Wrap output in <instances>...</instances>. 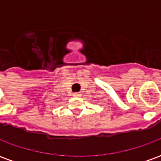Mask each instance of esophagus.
<instances>
[{"label": "esophagus", "mask_w": 161, "mask_h": 161, "mask_svg": "<svg viewBox=\"0 0 161 161\" xmlns=\"http://www.w3.org/2000/svg\"><path fill=\"white\" fill-rule=\"evenodd\" d=\"M72 96L75 97H79L81 96V93H79V92H75V93L72 94Z\"/></svg>", "instance_id": "34e87169"}]
</instances>
